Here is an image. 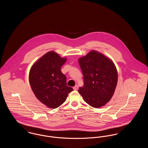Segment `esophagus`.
<instances>
[{"instance_id":"esophagus-1","label":"esophagus","mask_w":148,"mask_h":148,"mask_svg":"<svg viewBox=\"0 0 148 148\" xmlns=\"http://www.w3.org/2000/svg\"><path fill=\"white\" fill-rule=\"evenodd\" d=\"M73 89L74 90H77L78 89V86L77 85H75L74 87H73Z\"/></svg>"}]
</instances>
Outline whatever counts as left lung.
<instances>
[{"instance_id":"left-lung-1","label":"left lung","mask_w":148,"mask_h":148,"mask_svg":"<svg viewBox=\"0 0 148 148\" xmlns=\"http://www.w3.org/2000/svg\"><path fill=\"white\" fill-rule=\"evenodd\" d=\"M84 85L78 92L85 101L93 108L104 106L110 101L118 83L115 64L109 58L96 50H92L79 59Z\"/></svg>"}]
</instances>
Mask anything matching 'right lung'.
Masks as SVG:
<instances>
[{
  "label": "right lung",
  "instance_id": "add662e5",
  "mask_svg": "<svg viewBox=\"0 0 148 148\" xmlns=\"http://www.w3.org/2000/svg\"><path fill=\"white\" fill-rule=\"evenodd\" d=\"M66 60L50 51L36 61L29 71V83L36 98L49 108L61 106L73 90L66 85V76L61 71Z\"/></svg>",
  "mask_w": 148,
  "mask_h": 148
}]
</instances>
